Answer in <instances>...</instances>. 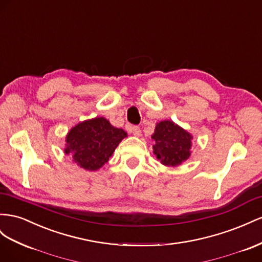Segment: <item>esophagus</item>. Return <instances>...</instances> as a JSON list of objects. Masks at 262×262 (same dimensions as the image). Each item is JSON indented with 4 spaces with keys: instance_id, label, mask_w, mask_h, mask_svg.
<instances>
[{
    "instance_id": "obj_1",
    "label": "esophagus",
    "mask_w": 262,
    "mask_h": 262,
    "mask_svg": "<svg viewBox=\"0 0 262 262\" xmlns=\"http://www.w3.org/2000/svg\"><path fill=\"white\" fill-rule=\"evenodd\" d=\"M128 131H129L130 133H132L133 136H136V137H140V136H141V129L139 128V126H137V125L129 126Z\"/></svg>"
}]
</instances>
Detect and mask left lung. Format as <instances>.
<instances>
[{"instance_id":"left-lung-1","label":"left lung","mask_w":262,"mask_h":262,"mask_svg":"<svg viewBox=\"0 0 262 262\" xmlns=\"http://www.w3.org/2000/svg\"><path fill=\"white\" fill-rule=\"evenodd\" d=\"M152 139L155 141L154 154L162 164L178 166L189 158L192 136L174 122L167 120L158 123Z\"/></svg>"}]
</instances>
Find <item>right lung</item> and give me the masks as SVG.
<instances>
[{"mask_svg":"<svg viewBox=\"0 0 262 262\" xmlns=\"http://www.w3.org/2000/svg\"><path fill=\"white\" fill-rule=\"evenodd\" d=\"M126 137L122 129L112 126L107 119L95 118L77 124L66 138L65 153L88 171H96L107 163L121 140Z\"/></svg>","mask_w":262,"mask_h":262,"instance_id":"obj_1","label":"right lung"}]
</instances>
